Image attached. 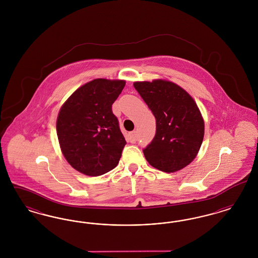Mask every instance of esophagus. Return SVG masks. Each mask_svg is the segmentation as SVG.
<instances>
[{"instance_id": "obj_1", "label": "esophagus", "mask_w": 258, "mask_h": 258, "mask_svg": "<svg viewBox=\"0 0 258 258\" xmlns=\"http://www.w3.org/2000/svg\"><path fill=\"white\" fill-rule=\"evenodd\" d=\"M128 140L131 143H135L137 141V134L136 132H132L128 134Z\"/></svg>"}]
</instances>
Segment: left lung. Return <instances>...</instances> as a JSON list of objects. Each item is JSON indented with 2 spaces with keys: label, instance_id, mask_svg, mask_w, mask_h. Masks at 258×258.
<instances>
[{
  "label": "left lung",
  "instance_id": "8db88e82",
  "mask_svg": "<svg viewBox=\"0 0 258 258\" xmlns=\"http://www.w3.org/2000/svg\"><path fill=\"white\" fill-rule=\"evenodd\" d=\"M134 86L157 123L154 139L143 150L146 160L160 171L183 169L196 159L204 137V121L197 102L170 81L135 82Z\"/></svg>",
  "mask_w": 258,
  "mask_h": 258
}]
</instances>
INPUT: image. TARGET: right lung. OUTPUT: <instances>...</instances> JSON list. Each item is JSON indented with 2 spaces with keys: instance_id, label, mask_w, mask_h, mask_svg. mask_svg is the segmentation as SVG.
I'll list each match as a JSON object with an SVG mask.
<instances>
[{
  "instance_id": "1",
  "label": "right lung",
  "mask_w": 258,
  "mask_h": 258,
  "mask_svg": "<svg viewBox=\"0 0 258 258\" xmlns=\"http://www.w3.org/2000/svg\"><path fill=\"white\" fill-rule=\"evenodd\" d=\"M124 85V80L94 79L62 104L57 135L63 157L77 171L96 177L119 163L126 142L112 104Z\"/></svg>"
}]
</instances>
